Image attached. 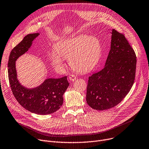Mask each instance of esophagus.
Segmentation results:
<instances>
[{
    "instance_id": "1",
    "label": "esophagus",
    "mask_w": 149,
    "mask_h": 149,
    "mask_svg": "<svg viewBox=\"0 0 149 149\" xmlns=\"http://www.w3.org/2000/svg\"><path fill=\"white\" fill-rule=\"evenodd\" d=\"M69 80H70L71 81H74L76 79H77V77L75 76V75H69Z\"/></svg>"
}]
</instances>
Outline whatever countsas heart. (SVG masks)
Returning a JSON list of instances; mask_svg holds the SVG:
<instances>
[{"instance_id":"obj_1","label":"heart","mask_w":149,"mask_h":149,"mask_svg":"<svg viewBox=\"0 0 149 149\" xmlns=\"http://www.w3.org/2000/svg\"><path fill=\"white\" fill-rule=\"evenodd\" d=\"M102 45L95 36L81 35L59 41L49 54V60L57 68L63 66V58L77 72L91 71L100 60Z\"/></svg>"}]
</instances>
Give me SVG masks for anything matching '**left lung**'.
I'll list each match as a JSON object with an SVG mask.
<instances>
[{"label": "left lung", "instance_id": "left-lung-1", "mask_svg": "<svg viewBox=\"0 0 149 149\" xmlns=\"http://www.w3.org/2000/svg\"><path fill=\"white\" fill-rule=\"evenodd\" d=\"M110 50L104 68L88 77L86 101L94 110H105L119 104L132 88L136 59L125 36L112 29Z\"/></svg>", "mask_w": 149, "mask_h": 149}]
</instances>
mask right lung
Instances as JSON below:
<instances>
[{
  "label": "right lung",
  "mask_w": 149,
  "mask_h": 149,
  "mask_svg": "<svg viewBox=\"0 0 149 149\" xmlns=\"http://www.w3.org/2000/svg\"><path fill=\"white\" fill-rule=\"evenodd\" d=\"M39 33L26 35L10 53L8 68L10 86L17 101L26 110L39 115L53 113L61 107L63 102V95L69 83L67 77L47 78L39 86L27 88L18 79L16 68L17 59L27 53Z\"/></svg>",
  "instance_id": "add662e5"
}]
</instances>
